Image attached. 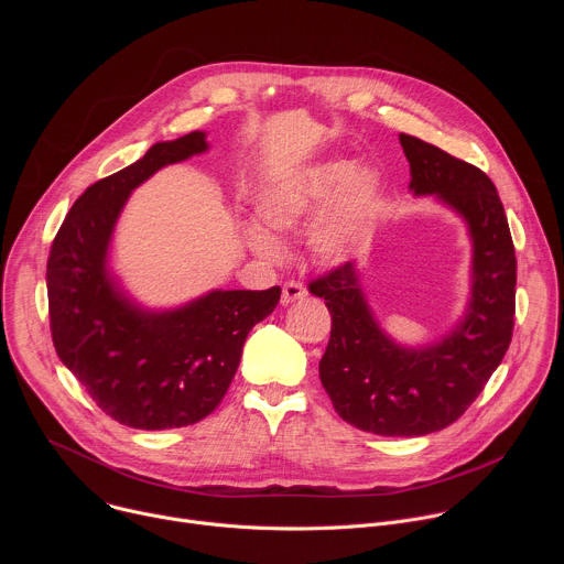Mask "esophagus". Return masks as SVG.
<instances>
[{"label":"esophagus","mask_w":564,"mask_h":564,"mask_svg":"<svg viewBox=\"0 0 564 564\" xmlns=\"http://www.w3.org/2000/svg\"><path fill=\"white\" fill-rule=\"evenodd\" d=\"M305 294H307V292H305V288H303L299 281H288V283L283 285L281 303H283V305H290V303H294V301L303 299Z\"/></svg>","instance_id":"34e87169"}]
</instances>
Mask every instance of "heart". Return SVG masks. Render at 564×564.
<instances>
[{"mask_svg": "<svg viewBox=\"0 0 564 564\" xmlns=\"http://www.w3.org/2000/svg\"><path fill=\"white\" fill-rule=\"evenodd\" d=\"M379 189L381 181L372 167L326 160L290 172L261 189L254 216L265 231L283 234L324 212L312 225L307 243L316 259L339 263L359 246ZM250 246L263 257L279 254L276 243L263 231H250Z\"/></svg>", "mask_w": 564, "mask_h": 564, "instance_id": "1", "label": "heart"}]
</instances>
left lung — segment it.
<instances>
[{"instance_id":"left-lung-1","label":"left lung","mask_w":564,"mask_h":564,"mask_svg":"<svg viewBox=\"0 0 564 564\" xmlns=\"http://www.w3.org/2000/svg\"><path fill=\"white\" fill-rule=\"evenodd\" d=\"M411 163V192L435 196L468 225L470 301L459 326L424 348L394 344L375 321L355 263L307 288L333 316L318 377L348 424L388 437L429 435L451 426L485 390L513 335L516 250L491 178L415 135L399 133Z\"/></svg>"}]
</instances>
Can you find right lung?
<instances>
[{
    "instance_id": "add662e5",
    "label": "right lung",
    "mask_w": 564,
    "mask_h": 564,
    "mask_svg": "<svg viewBox=\"0 0 564 564\" xmlns=\"http://www.w3.org/2000/svg\"><path fill=\"white\" fill-rule=\"evenodd\" d=\"M207 151L203 131L155 142L133 165L94 183L66 214L46 263L53 346L116 422L165 431L205 420L223 401L250 330L281 288L212 290L176 310L135 305L107 268L129 194L160 167Z\"/></svg>"
}]
</instances>
